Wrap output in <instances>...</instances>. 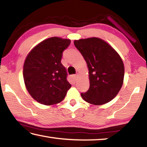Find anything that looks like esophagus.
Returning <instances> with one entry per match:
<instances>
[{
    "mask_svg": "<svg viewBox=\"0 0 147 147\" xmlns=\"http://www.w3.org/2000/svg\"><path fill=\"white\" fill-rule=\"evenodd\" d=\"M73 78L74 80V81L76 82L77 80V78H78V75H77V74H74V75H73Z\"/></svg>",
    "mask_w": 147,
    "mask_h": 147,
    "instance_id": "esophagus-1",
    "label": "esophagus"
}]
</instances>
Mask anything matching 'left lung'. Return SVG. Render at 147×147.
<instances>
[{"mask_svg": "<svg viewBox=\"0 0 147 147\" xmlns=\"http://www.w3.org/2000/svg\"><path fill=\"white\" fill-rule=\"evenodd\" d=\"M89 69V88L81 96L87 102L102 105L115 97L123 84L124 67L121 56L98 38L74 40Z\"/></svg>", "mask_w": 147, "mask_h": 147, "instance_id": "left-lung-1", "label": "left lung"}]
</instances>
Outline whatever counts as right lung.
<instances>
[{"label":"right lung","mask_w":147,"mask_h":147,"mask_svg":"<svg viewBox=\"0 0 147 147\" xmlns=\"http://www.w3.org/2000/svg\"><path fill=\"white\" fill-rule=\"evenodd\" d=\"M70 43L69 39L53 37L37 45L27 55L24 82L29 94L39 103L49 106L60 102L71 88L61 63L62 53Z\"/></svg>","instance_id":"add662e5"}]
</instances>
